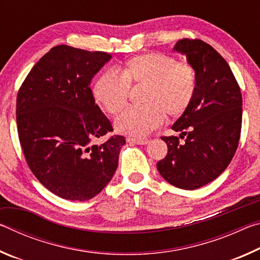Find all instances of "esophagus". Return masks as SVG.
<instances>
[{
	"label": "esophagus",
	"mask_w": 260,
	"mask_h": 260,
	"mask_svg": "<svg viewBox=\"0 0 260 260\" xmlns=\"http://www.w3.org/2000/svg\"><path fill=\"white\" fill-rule=\"evenodd\" d=\"M127 142L139 144V146H144V144H148L149 143V140L148 139H133V138H128V139H127Z\"/></svg>",
	"instance_id": "1"
}]
</instances>
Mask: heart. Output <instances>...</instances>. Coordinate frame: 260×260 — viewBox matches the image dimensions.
Segmentation results:
<instances>
[{"mask_svg": "<svg viewBox=\"0 0 260 260\" xmlns=\"http://www.w3.org/2000/svg\"><path fill=\"white\" fill-rule=\"evenodd\" d=\"M147 82L144 104L132 105L117 117L116 129L121 134L143 138L164 124L171 116L183 113L195 98L199 74L192 64L178 61L165 54H146L127 61L124 68L109 69L95 82L94 96L110 113L125 108L131 85Z\"/></svg>", "mask_w": 260, "mask_h": 260, "instance_id": "obj_1", "label": "heart"}]
</instances>
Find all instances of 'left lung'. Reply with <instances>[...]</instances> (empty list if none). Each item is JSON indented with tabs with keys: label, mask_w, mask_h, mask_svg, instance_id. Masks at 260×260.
I'll return each mask as SVG.
<instances>
[{
	"label": "left lung",
	"mask_w": 260,
	"mask_h": 260,
	"mask_svg": "<svg viewBox=\"0 0 260 260\" xmlns=\"http://www.w3.org/2000/svg\"><path fill=\"white\" fill-rule=\"evenodd\" d=\"M174 50L195 67L199 83L191 104L172 126L181 132L180 138H160L167 155L157 162V170L172 186L193 190L217 179L234 157L241 136L242 95L230 65L208 43L182 39Z\"/></svg>",
	"instance_id": "8db88e82"
}]
</instances>
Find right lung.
<instances>
[{
    "mask_svg": "<svg viewBox=\"0 0 260 260\" xmlns=\"http://www.w3.org/2000/svg\"><path fill=\"white\" fill-rule=\"evenodd\" d=\"M111 58L104 51L56 46L42 56L17 95V129L26 162L55 195L93 199L112 179L126 140L95 103L91 79Z\"/></svg>",
    "mask_w": 260,
    "mask_h": 260,
    "instance_id": "1",
    "label": "right lung"
}]
</instances>
